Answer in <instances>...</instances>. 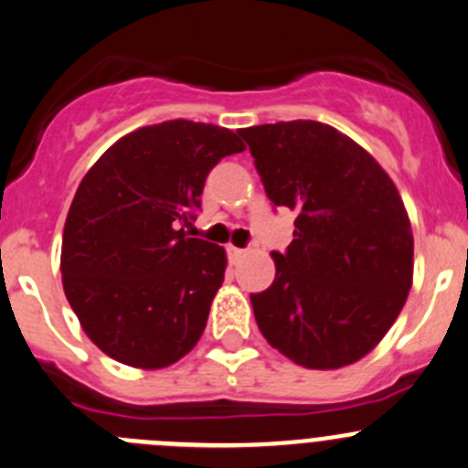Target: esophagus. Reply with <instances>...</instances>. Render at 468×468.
<instances>
[{"mask_svg": "<svg viewBox=\"0 0 468 468\" xmlns=\"http://www.w3.org/2000/svg\"><path fill=\"white\" fill-rule=\"evenodd\" d=\"M244 253H247V249H239V247H229V256H230V261H239V258H242Z\"/></svg>", "mask_w": 468, "mask_h": 468, "instance_id": "obj_1", "label": "esophagus"}]
</instances>
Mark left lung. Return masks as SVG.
Here are the masks:
<instances>
[{
    "instance_id": "left-lung-1",
    "label": "left lung",
    "mask_w": 468,
    "mask_h": 468,
    "mask_svg": "<svg viewBox=\"0 0 468 468\" xmlns=\"http://www.w3.org/2000/svg\"><path fill=\"white\" fill-rule=\"evenodd\" d=\"M274 206L297 212L274 283L251 294L267 343L297 366L355 364L387 335L414 276V235L387 171L317 121L239 130Z\"/></svg>"
}]
</instances>
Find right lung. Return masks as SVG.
<instances>
[{"label": "right lung", "mask_w": 468, "mask_h": 468, "mask_svg": "<svg viewBox=\"0 0 468 468\" xmlns=\"http://www.w3.org/2000/svg\"><path fill=\"white\" fill-rule=\"evenodd\" d=\"M242 151L219 125L165 121L121 137L81 178L63 226V292L104 355L157 370L198 343L226 251L183 226L212 166Z\"/></svg>", "instance_id": "1"}]
</instances>
